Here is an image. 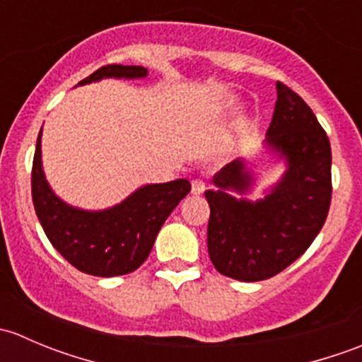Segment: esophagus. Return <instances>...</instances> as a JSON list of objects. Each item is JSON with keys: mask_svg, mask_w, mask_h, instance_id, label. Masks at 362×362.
<instances>
[{"mask_svg": "<svg viewBox=\"0 0 362 362\" xmlns=\"http://www.w3.org/2000/svg\"><path fill=\"white\" fill-rule=\"evenodd\" d=\"M191 187H192V194H203L204 192V182L202 178H194L191 182Z\"/></svg>", "mask_w": 362, "mask_h": 362, "instance_id": "1", "label": "esophagus"}]
</instances>
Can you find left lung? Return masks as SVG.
Masks as SVG:
<instances>
[{
    "label": "left lung",
    "instance_id": "obj_1",
    "mask_svg": "<svg viewBox=\"0 0 362 362\" xmlns=\"http://www.w3.org/2000/svg\"><path fill=\"white\" fill-rule=\"evenodd\" d=\"M268 145L287 159V171L261 202L235 199L250 177L242 160L226 164L206 191L210 204L208 254L215 269L240 282L279 275L312 245L329 211L331 145L312 108L286 83L276 82Z\"/></svg>",
    "mask_w": 362,
    "mask_h": 362
}]
</instances>
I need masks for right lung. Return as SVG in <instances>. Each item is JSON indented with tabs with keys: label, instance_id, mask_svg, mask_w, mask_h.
<instances>
[{
	"label": "right lung",
	"instance_id": "1",
	"mask_svg": "<svg viewBox=\"0 0 362 362\" xmlns=\"http://www.w3.org/2000/svg\"><path fill=\"white\" fill-rule=\"evenodd\" d=\"M141 78L144 66L107 64L78 82ZM42 131L36 140L31 170V194L47 238L71 266L94 276H117L134 272L151 254L160 226L191 191L185 178L138 189L126 202L105 211H86L63 203L45 180L42 170Z\"/></svg>",
	"mask_w": 362,
	"mask_h": 362
}]
</instances>
